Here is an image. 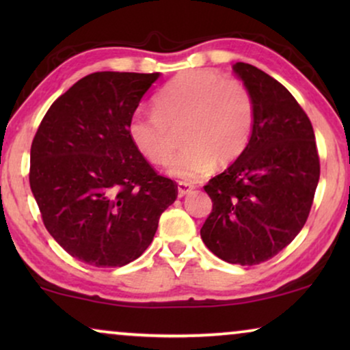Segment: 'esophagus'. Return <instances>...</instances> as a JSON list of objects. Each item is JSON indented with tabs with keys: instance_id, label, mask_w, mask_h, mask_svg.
<instances>
[{
	"instance_id": "esophagus-1",
	"label": "esophagus",
	"mask_w": 350,
	"mask_h": 350,
	"mask_svg": "<svg viewBox=\"0 0 350 350\" xmlns=\"http://www.w3.org/2000/svg\"><path fill=\"white\" fill-rule=\"evenodd\" d=\"M191 189H193V185L186 183V181H178V196H180V198H181V196L188 194Z\"/></svg>"
}]
</instances>
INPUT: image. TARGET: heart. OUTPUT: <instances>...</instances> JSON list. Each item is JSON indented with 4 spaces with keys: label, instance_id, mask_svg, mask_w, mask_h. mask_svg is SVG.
Segmentation results:
<instances>
[{
    "label": "heart",
    "instance_id": "heart-1",
    "mask_svg": "<svg viewBox=\"0 0 350 350\" xmlns=\"http://www.w3.org/2000/svg\"><path fill=\"white\" fill-rule=\"evenodd\" d=\"M256 103L242 81L212 70L185 71L154 97V111L137 109L129 119V137L152 165L174 154L176 132L183 143L170 162V174L196 180L217 165L236 161L250 142Z\"/></svg>",
    "mask_w": 350,
    "mask_h": 350
}]
</instances>
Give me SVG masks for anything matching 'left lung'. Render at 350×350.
Returning <instances> with one entry per match:
<instances>
[{
  "mask_svg": "<svg viewBox=\"0 0 350 350\" xmlns=\"http://www.w3.org/2000/svg\"><path fill=\"white\" fill-rule=\"evenodd\" d=\"M234 71L252 90L256 121L236 162L204 186L212 212L200 237L231 265L253 266L284 250L314 202L320 159L312 124L279 81L250 64Z\"/></svg>",
  "mask_w": 350,
  "mask_h": 350,
  "instance_id": "1",
  "label": "left lung"
}]
</instances>
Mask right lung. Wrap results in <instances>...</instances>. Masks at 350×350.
<instances>
[{
  "mask_svg": "<svg viewBox=\"0 0 350 350\" xmlns=\"http://www.w3.org/2000/svg\"><path fill=\"white\" fill-rule=\"evenodd\" d=\"M159 73L97 71L62 94L38 127L30 188L42 223L85 265L121 267L154 237L175 202L174 180L157 174L129 137V119Z\"/></svg>",
  "mask_w": 350,
  "mask_h": 350,
  "instance_id": "right-lung-1",
  "label": "right lung"
}]
</instances>
